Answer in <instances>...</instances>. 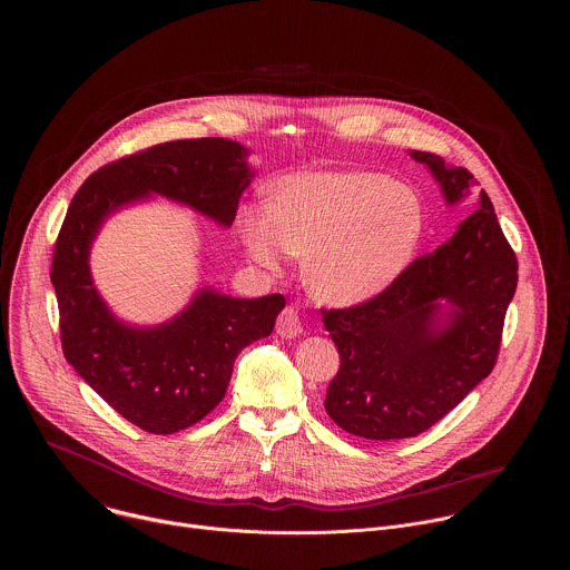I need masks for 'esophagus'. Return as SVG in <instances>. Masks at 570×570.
I'll return each instance as SVG.
<instances>
[{
    "label": "esophagus",
    "mask_w": 570,
    "mask_h": 570,
    "mask_svg": "<svg viewBox=\"0 0 570 570\" xmlns=\"http://www.w3.org/2000/svg\"><path fill=\"white\" fill-rule=\"evenodd\" d=\"M301 331H303V321H301L298 307L296 305H287L281 312L278 321H276V333L281 337H296Z\"/></svg>",
    "instance_id": "esophagus-1"
}]
</instances>
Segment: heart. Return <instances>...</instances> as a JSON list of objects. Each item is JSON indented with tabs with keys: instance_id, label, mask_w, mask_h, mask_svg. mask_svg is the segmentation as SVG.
Segmentation results:
<instances>
[{
	"instance_id": "1",
	"label": "heart",
	"mask_w": 570,
	"mask_h": 570,
	"mask_svg": "<svg viewBox=\"0 0 570 570\" xmlns=\"http://www.w3.org/2000/svg\"><path fill=\"white\" fill-rule=\"evenodd\" d=\"M247 256L278 269L305 254L309 292L333 305H355L389 287L423 233V204L397 179L371 170H301L274 184L272 199L237 213Z\"/></svg>"
}]
</instances>
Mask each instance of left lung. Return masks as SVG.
Instances as JSON below:
<instances>
[{"label": "left lung", "instance_id": "left-lung-1", "mask_svg": "<svg viewBox=\"0 0 570 570\" xmlns=\"http://www.w3.org/2000/svg\"><path fill=\"white\" fill-rule=\"evenodd\" d=\"M412 158L428 164L448 204L472 195V215L448 245L412 261L375 298L323 309L340 353L326 412L348 434L371 441L425 432L488 377L518 285L515 254L474 175L425 151ZM441 299L453 305L443 326Z\"/></svg>", "mask_w": 570, "mask_h": 570}]
</instances>
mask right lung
I'll return each mask as SVG.
<instances>
[{"instance_id": "1", "label": "right lung", "mask_w": 570, "mask_h": 570, "mask_svg": "<svg viewBox=\"0 0 570 570\" xmlns=\"http://www.w3.org/2000/svg\"><path fill=\"white\" fill-rule=\"evenodd\" d=\"M244 147L224 138L173 140L100 166L82 181L59 230L50 278L66 360L129 423L173 434L224 400L239 351L272 333L281 294L230 298L202 289L170 323H118L89 276V245L116 208L158 193L230 226L249 184Z\"/></svg>"}]
</instances>
